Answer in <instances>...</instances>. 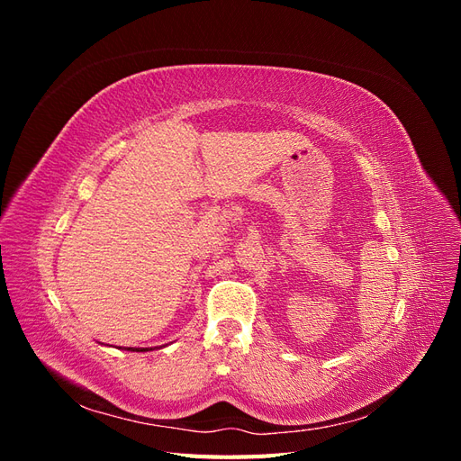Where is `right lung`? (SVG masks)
Instances as JSON below:
<instances>
[{
	"instance_id": "obj_1",
	"label": "right lung",
	"mask_w": 461,
	"mask_h": 461,
	"mask_svg": "<svg viewBox=\"0 0 461 461\" xmlns=\"http://www.w3.org/2000/svg\"><path fill=\"white\" fill-rule=\"evenodd\" d=\"M129 350H131V348H129ZM134 352V350H132ZM136 352H146V350H136Z\"/></svg>"
}]
</instances>
